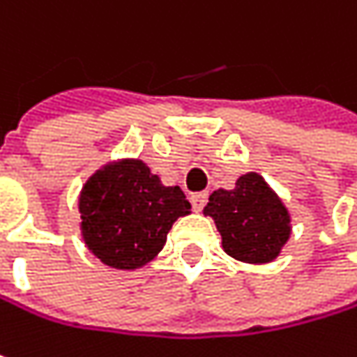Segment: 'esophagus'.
<instances>
[{"label": "esophagus", "mask_w": 357, "mask_h": 357, "mask_svg": "<svg viewBox=\"0 0 357 357\" xmlns=\"http://www.w3.org/2000/svg\"><path fill=\"white\" fill-rule=\"evenodd\" d=\"M207 203V192H192L191 195V205L195 211H201Z\"/></svg>", "instance_id": "obj_1"}]
</instances>
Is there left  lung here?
<instances>
[{
    "label": "left lung",
    "instance_id": "obj_1",
    "mask_svg": "<svg viewBox=\"0 0 357 357\" xmlns=\"http://www.w3.org/2000/svg\"><path fill=\"white\" fill-rule=\"evenodd\" d=\"M215 221L223 252L245 264L276 260L293 234L284 201L258 172H245L231 191L217 189L203 209Z\"/></svg>",
    "mask_w": 357,
    "mask_h": 357
}]
</instances>
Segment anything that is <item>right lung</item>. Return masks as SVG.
<instances>
[{
    "instance_id": "1",
    "label": "right lung",
    "mask_w": 357,
    "mask_h": 357,
    "mask_svg": "<svg viewBox=\"0 0 357 357\" xmlns=\"http://www.w3.org/2000/svg\"><path fill=\"white\" fill-rule=\"evenodd\" d=\"M81 238L105 266L136 270L154 260L178 217L191 213L181 187H165L140 158L97 168L79 192Z\"/></svg>"
}]
</instances>
